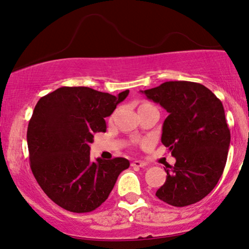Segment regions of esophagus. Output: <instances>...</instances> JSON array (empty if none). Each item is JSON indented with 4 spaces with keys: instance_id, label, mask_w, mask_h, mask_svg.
<instances>
[{
    "instance_id": "34e87169",
    "label": "esophagus",
    "mask_w": 249,
    "mask_h": 249,
    "mask_svg": "<svg viewBox=\"0 0 249 249\" xmlns=\"http://www.w3.org/2000/svg\"><path fill=\"white\" fill-rule=\"evenodd\" d=\"M131 166L133 168H144L146 166L145 162H143V161H140V160H135L133 161V162L131 163Z\"/></svg>"
}]
</instances>
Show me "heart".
Returning <instances> with one entry per match:
<instances>
[{
  "mask_svg": "<svg viewBox=\"0 0 249 249\" xmlns=\"http://www.w3.org/2000/svg\"><path fill=\"white\" fill-rule=\"evenodd\" d=\"M143 105H148V104H143Z\"/></svg>",
  "mask_w": 249,
  "mask_h": 249,
  "instance_id": "b5f03b06",
  "label": "heart"
}]
</instances>
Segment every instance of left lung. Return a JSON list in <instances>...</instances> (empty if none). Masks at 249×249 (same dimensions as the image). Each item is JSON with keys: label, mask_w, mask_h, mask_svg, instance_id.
I'll return each mask as SVG.
<instances>
[{"label": "left lung", "mask_w": 249, "mask_h": 249, "mask_svg": "<svg viewBox=\"0 0 249 249\" xmlns=\"http://www.w3.org/2000/svg\"><path fill=\"white\" fill-rule=\"evenodd\" d=\"M168 111L161 142L176 158L164 168L166 183L156 196L173 206L204 198L221 177L230 144V129L219 98L201 83L168 81L141 91Z\"/></svg>", "instance_id": "left-lung-1"}]
</instances>
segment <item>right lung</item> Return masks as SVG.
Listing matches in <instances>:
<instances>
[{"instance_id": "right-lung-1", "label": "right lung", "mask_w": 249, "mask_h": 249, "mask_svg": "<svg viewBox=\"0 0 249 249\" xmlns=\"http://www.w3.org/2000/svg\"><path fill=\"white\" fill-rule=\"evenodd\" d=\"M88 87H62L41 97L27 131L30 167L41 190L61 208L86 213L106 201L125 158L90 160L93 134L106 132L105 118L127 97Z\"/></svg>"}]
</instances>
